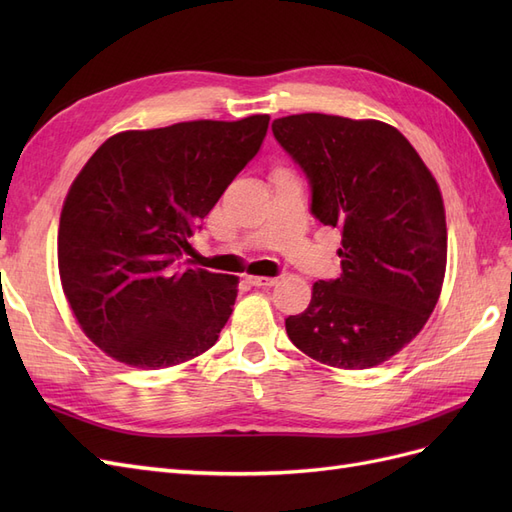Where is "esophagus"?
Segmentation results:
<instances>
[{
	"instance_id": "obj_1",
	"label": "esophagus",
	"mask_w": 512,
	"mask_h": 512,
	"mask_svg": "<svg viewBox=\"0 0 512 512\" xmlns=\"http://www.w3.org/2000/svg\"><path fill=\"white\" fill-rule=\"evenodd\" d=\"M245 282L254 288H271L277 284L275 277H262V275H247Z\"/></svg>"
}]
</instances>
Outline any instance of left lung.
Here are the masks:
<instances>
[{
    "instance_id": "8db88e82",
    "label": "left lung",
    "mask_w": 512,
    "mask_h": 512,
    "mask_svg": "<svg viewBox=\"0 0 512 512\" xmlns=\"http://www.w3.org/2000/svg\"><path fill=\"white\" fill-rule=\"evenodd\" d=\"M271 130L305 173L314 218L342 230V275L314 284L286 333L324 365L376 367L421 333L438 303L446 271L438 183L389 123L303 113Z\"/></svg>"
}]
</instances>
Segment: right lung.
I'll return each instance as SVG.
<instances>
[{"mask_svg": "<svg viewBox=\"0 0 512 512\" xmlns=\"http://www.w3.org/2000/svg\"><path fill=\"white\" fill-rule=\"evenodd\" d=\"M267 128L269 115H252L119 132L70 185L61 286L85 335L115 361L173 367L218 342L239 280L177 260Z\"/></svg>", "mask_w": 512, "mask_h": 512, "instance_id": "add662e5", "label": "right lung"}]
</instances>
